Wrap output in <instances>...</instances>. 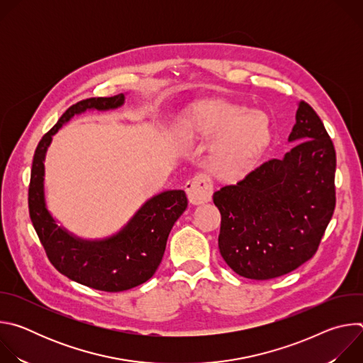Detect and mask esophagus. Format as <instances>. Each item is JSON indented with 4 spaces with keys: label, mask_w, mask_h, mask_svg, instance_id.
<instances>
[{
    "label": "esophagus",
    "mask_w": 363,
    "mask_h": 363,
    "mask_svg": "<svg viewBox=\"0 0 363 363\" xmlns=\"http://www.w3.org/2000/svg\"><path fill=\"white\" fill-rule=\"evenodd\" d=\"M185 191L191 203L208 202L213 196V185L210 179L202 174L195 175L185 184Z\"/></svg>",
    "instance_id": "obj_1"
}]
</instances>
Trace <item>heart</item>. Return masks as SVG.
<instances>
[{"instance_id":"obj_1","label":"heart","mask_w":363,"mask_h":363,"mask_svg":"<svg viewBox=\"0 0 363 363\" xmlns=\"http://www.w3.org/2000/svg\"><path fill=\"white\" fill-rule=\"evenodd\" d=\"M196 129L218 142L213 167L221 175L245 172L270 142V122L262 112H247L230 105H211L195 116Z\"/></svg>"}]
</instances>
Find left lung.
I'll list each match as a JSON object with an SVG mask.
<instances>
[{
  "mask_svg": "<svg viewBox=\"0 0 363 363\" xmlns=\"http://www.w3.org/2000/svg\"><path fill=\"white\" fill-rule=\"evenodd\" d=\"M289 142L294 145L283 160L263 162L213 195L221 213L220 252L245 279H276L310 260L335 211V146L304 100Z\"/></svg>",
  "mask_w": 363,
  "mask_h": 363,
  "instance_id": "1",
  "label": "left lung"
}]
</instances>
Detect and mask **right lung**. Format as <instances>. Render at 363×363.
I'll use <instances>...</instances> for the list:
<instances>
[{"label":"right lung","mask_w":363,"mask_h":363,"mask_svg":"<svg viewBox=\"0 0 363 363\" xmlns=\"http://www.w3.org/2000/svg\"><path fill=\"white\" fill-rule=\"evenodd\" d=\"M125 94L91 97L70 106L37 145L28 186V210L50 263L62 274L101 291H123L149 280L162 262L168 235L188 206L182 189L164 191L146 201L115 235L83 240L57 225L45 206L44 158L53 135L74 115L121 108Z\"/></svg>","instance_id":"right-lung-1"}]
</instances>
